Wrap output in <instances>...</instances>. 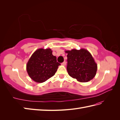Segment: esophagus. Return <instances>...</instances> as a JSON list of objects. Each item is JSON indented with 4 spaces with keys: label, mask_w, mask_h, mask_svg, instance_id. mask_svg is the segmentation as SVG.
<instances>
[{
    "label": "esophagus",
    "mask_w": 120,
    "mask_h": 120,
    "mask_svg": "<svg viewBox=\"0 0 120 120\" xmlns=\"http://www.w3.org/2000/svg\"><path fill=\"white\" fill-rule=\"evenodd\" d=\"M61 65H62L65 66V65H66V62H65V61H64L63 63H61Z\"/></svg>",
    "instance_id": "obj_1"
}]
</instances>
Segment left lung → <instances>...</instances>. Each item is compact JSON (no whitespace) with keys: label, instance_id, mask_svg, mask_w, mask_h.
I'll return each instance as SVG.
<instances>
[{"label":"left lung","instance_id":"8db88e82","mask_svg":"<svg viewBox=\"0 0 120 120\" xmlns=\"http://www.w3.org/2000/svg\"><path fill=\"white\" fill-rule=\"evenodd\" d=\"M68 57V75L81 82H88L96 75L98 64L90 52L86 49L65 50Z\"/></svg>","mask_w":120,"mask_h":120}]
</instances>
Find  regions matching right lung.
<instances>
[{"label": "right lung", "mask_w": 120, "mask_h": 120, "mask_svg": "<svg viewBox=\"0 0 120 120\" xmlns=\"http://www.w3.org/2000/svg\"><path fill=\"white\" fill-rule=\"evenodd\" d=\"M52 52L50 48H39L30 58L26 70L29 77L35 82H45L55 74L61 65Z\"/></svg>", "instance_id": "add662e5"}]
</instances>
